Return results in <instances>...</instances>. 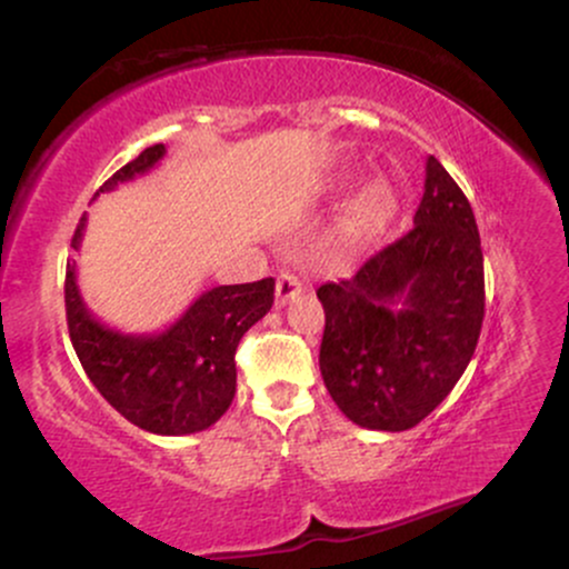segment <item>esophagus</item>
<instances>
[{
  "instance_id": "34e87169",
  "label": "esophagus",
  "mask_w": 569,
  "mask_h": 569,
  "mask_svg": "<svg viewBox=\"0 0 569 569\" xmlns=\"http://www.w3.org/2000/svg\"><path fill=\"white\" fill-rule=\"evenodd\" d=\"M299 293H302V280L293 276V272H283L276 283V305H289L293 297H299Z\"/></svg>"
}]
</instances>
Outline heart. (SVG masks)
Returning <instances> with one entry per match:
<instances>
[{"label":"heart","mask_w":569,"mask_h":569,"mask_svg":"<svg viewBox=\"0 0 569 569\" xmlns=\"http://www.w3.org/2000/svg\"><path fill=\"white\" fill-rule=\"evenodd\" d=\"M398 206L396 187L390 184L385 176L369 179L367 184L358 189L356 198L350 200L348 211L342 219V232L350 240H369L385 230L390 219H393Z\"/></svg>","instance_id":"b5f03b06"}]
</instances>
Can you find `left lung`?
<instances>
[{
  "label": "left lung",
  "mask_w": 569,
  "mask_h": 569,
  "mask_svg": "<svg viewBox=\"0 0 569 569\" xmlns=\"http://www.w3.org/2000/svg\"><path fill=\"white\" fill-rule=\"evenodd\" d=\"M318 299V361L348 420L398 433L449 396L485 321V257L471 202L433 154L415 227Z\"/></svg>",
  "instance_id": "1"
}]
</instances>
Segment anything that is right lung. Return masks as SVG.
I'll return each instance as SVG.
<instances>
[{
	"label": "right lung",
	"mask_w": 569,
	"mask_h": 569,
	"mask_svg": "<svg viewBox=\"0 0 569 569\" xmlns=\"http://www.w3.org/2000/svg\"><path fill=\"white\" fill-rule=\"evenodd\" d=\"M166 147H147L98 192L152 171ZM96 192V194H98ZM84 221L71 248H80ZM67 323L84 375L126 420L158 436H187L211 428L234 398V350L262 321L276 299V280L217 286L200 293L181 318L158 335H122L101 323L84 305L74 264H67Z\"/></svg>",
	"instance_id": "right-lung-1"
}]
</instances>
